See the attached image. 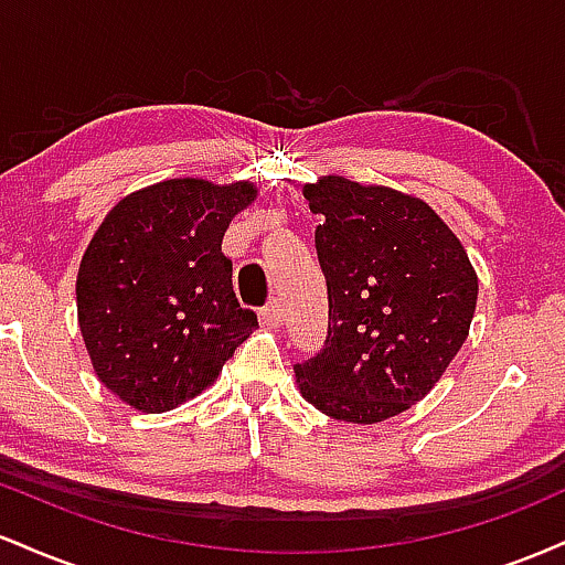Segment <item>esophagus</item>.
Masks as SVG:
<instances>
[{
  "label": "esophagus",
  "instance_id": "obj_1",
  "mask_svg": "<svg viewBox=\"0 0 565 565\" xmlns=\"http://www.w3.org/2000/svg\"><path fill=\"white\" fill-rule=\"evenodd\" d=\"M281 321H284V308H281V302H278V300L268 302L265 308H260V323H263V327L278 329V327H281Z\"/></svg>",
  "mask_w": 565,
  "mask_h": 565
}]
</instances>
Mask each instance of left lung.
<instances>
[{
    "instance_id": "left-lung-1",
    "label": "left lung",
    "mask_w": 565,
    "mask_h": 565,
    "mask_svg": "<svg viewBox=\"0 0 565 565\" xmlns=\"http://www.w3.org/2000/svg\"><path fill=\"white\" fill-rule=\"evenodd\" d=\"M327 278V340L295 364L308 404L342 423L406 412L440 380L476 313L468 252L425 201L323 178L305 185Z\"/></svg>"
}]
</instances>
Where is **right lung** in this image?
Segmentation results:
<instances>
[{
    "mask_svg": "<svg viewBox=\"0 0 565 565\" xmlns=\"http://www.w3.org/2000/svg\"><path fill=\"white\" fill-rule=\"evenodd\" d=\"M255 193L193 178L148 185L108 212L84 252V345L103 385L138 412H170L199 395L257 327L220 249Z\"/></svg>",
    "mask_w": 565,
    "mask_h": 565,
    "instance_id": "obj_1",
    "label": "right lung"
}]
</instances>
